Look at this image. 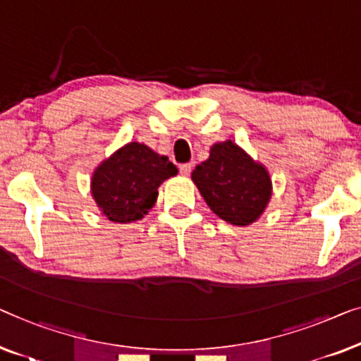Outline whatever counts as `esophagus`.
Here are the masks:
<instances>
[{
    "label": "esophagus",
    "instance_id": "34e87169",
    "mask_svg": "<svg viewBox=\"0 0 361 361\" xmlns=\"http://www.w3.org/2000/svg\"><path fill=\"white\" fill-rule=\"evenodd\" d=\"M180 173L183 175V176H188L191 173V164H183V165H180Z\"/></svg>",
    "mask_w": 361,
    "mask_h": 361
}]
</instances>
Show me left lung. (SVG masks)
<instances>
[{
	"label": "left lung",
	"instance_id": "8db88e82",
	"mask_svg": "<svg viewBox=\"0 0 361 361\" xmlns=\"http://www.w3.org/2000/svg\"><path fill=\"white\" fill-rule=\"evenodd\" d=\"M191 180L211 211L233 226L255 222L271 197L268 170L232 140L212 145Z\"/></svg>",
	"mask_w": 361,
	"mask_h": 361
}]
</instances>
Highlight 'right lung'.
Segmentation results:
<instances>
[{
	"mask_svg": "<svg viewBox=\"0 0 361 361\" xmlns=\"http://www.w3.org/2000/svg\"><path fill=\"white\" fill-rule=\"evenodd\" d=\"M178 173L169 157L139 142L121 147L94 170L91 195L111 222L139 221L154 207L159 186Z\"/></svg>",
	"mask_w": 361,
	"mask_h": 361,
	"instance_id": "add662e5",
	"label": "right lung"
}]
</instances>
